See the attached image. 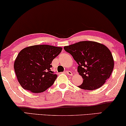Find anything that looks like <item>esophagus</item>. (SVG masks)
Instances as JSON below:
<instances>
[{"label": "esophagus", "instance_id": "1", "mask_svg": "<svg viewBox=\"0 0 126 126\" xmlns=\"http://www.w3.org/2000/svg\"><path fill=\"white\" fill-rule=\"evenodd\" d=\"M65 74L68 75H71V76L72 75V73L70 71H65Z\"/></svg>", "mask_w": 126, "mask_h": 126}]
</instances>
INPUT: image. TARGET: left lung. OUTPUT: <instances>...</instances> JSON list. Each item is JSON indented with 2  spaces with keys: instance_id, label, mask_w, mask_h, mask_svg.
<instances>
[{
  "instance_id": "left-lung-1",
  "label": "left lung",
  "mask_w": 126,
  "mask_h": 126,
  "mask_svg": "<svg viewBox=\"0 0 126 126\" xmlns=\"http://www.w3.org/2000/svg\"><path fill=\"white\" fill-rule=\"evenodd\" d=\"M78 64V71L83 79L79 87L94 90L104 85L114 68L111 52L105 45L94 41H81L64 47Z\"/></svg>"
}]
</instances>
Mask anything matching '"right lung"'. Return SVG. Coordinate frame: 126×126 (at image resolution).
<instances>
[{
    "label": "right lung",
    "instance_id": "right-lung-1",
    "mask_svg": "<svg viewBox=\"0 0 126 126\" xmlns=\"http://www.w3.org/2000/svg\"><path fill=\"white\" fill-rule=\"evenodd\" d=\"M62 48L47 45H34L22 49L14 63L17 78L24 89L41 93L54 84L57 75L51 71V63Z\"/></svg>",
    "mask_w": 126,
    "mask_h": 126
}]
</instances>
